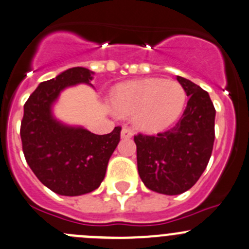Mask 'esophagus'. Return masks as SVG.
I'll list each match as a JSON object with an SVG mask.
<instances>
[{
  "label": "esophagus",
  "instance_id": "esophagus-1",
  "mask_svg": "<svg viewBox=\"0 0 249 249\" xmlns=\"http://www.w3.org/2000/svg\"><path fill=\"white\" fill-rule=\"evenodd\" d=\"M132 135V130L129 129V127L124 126L122 129V138H131Z\"/></svg>",
  "mask_w": 249,
  "mask_h": 249
}]
</instances>
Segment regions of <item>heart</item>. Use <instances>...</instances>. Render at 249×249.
Instances as JSON below:
<instances>
[{"label":"heart","instance_id":"b5f03b06","mask_svg":"<svg viewBox=\"0 0 249 249\" xmlns=\"http://www.w3.org/2000/svg\"><path fill=\"white\" fill-rule=\"evenodd\" d=\"M186 94L179 82L163 78H144L119 85L112 103L122 116H133L138 129L159 132L171 126L184 108Z\"/></svg>","mask_w":249,"mask_h":249}]
</instances>
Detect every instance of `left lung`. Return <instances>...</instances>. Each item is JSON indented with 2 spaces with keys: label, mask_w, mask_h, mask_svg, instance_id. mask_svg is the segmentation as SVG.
Instances as JSON below:
<instances>
[{
  "label": "left lung",
  "mask_w": 249,
  "mask_h": 249,
  "mask_svg": "<svg viewBox=\"0 0 249 249\" xmlns=\"http://www.w3.org/2000/svg\"><path fill=\"white\" fill-rule=\"evenodd\" d=\"M188 96L179 122L158 135H135L137 168L149 190L180 195L190 190L211 158L214 141V109L208 91L178 76Z\"/></svg>",
  "instance_id": "8db88e82"
}]
</instances>
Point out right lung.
<instances>
[{
	"mask_svg": "<svg viewBox=\"0 0 249 249\" xmlns=\"http://www.w3.org/2000/svg\"><path fill=\"white\" fill-rule=\"evenodd\" d=\"M93 71L71 68L44 81L23 106L20 136L28 166L41 184L61 196H81L100 186L107 163L120 141L122 127L95 135L82 127L57 122L51 106L61 90L76 83H89Z\"/></svg>",
	"mask_w": 249,
	"mask_h": 249,
	"instance_id": "right-lung-1",
	"label": "right lung"
}]
</instances>
